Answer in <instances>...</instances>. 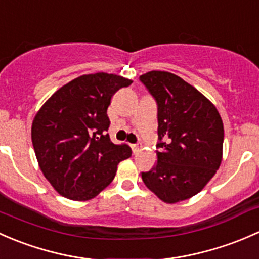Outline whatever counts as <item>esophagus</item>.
Returning <instances> with one entry per match:
<instances>
[{
	"instance_id": "34e87169",
	"label": "esophagus",
	"mask_w": 259,
	"mask_h": 259,
	"mask_svg": "<svg viewBox=\"0 0 259 259\" xmlns=\"http://www.w3.org/2000/svg\"><path fill=\"white\" fill-rule=\"evenodd\" d=\"M131 148H132L133 153H137V152L140 151V146L138 145H131Z\"/></svg>"
}]
</instances>
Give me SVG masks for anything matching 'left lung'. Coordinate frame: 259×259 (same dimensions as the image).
<instances>
[{"instance_id":"left-lung-1","label":"left lung","mask_w":259,"mask_h":259,"mask_svg":"<svg viewBox=\"0 0 259 259\" xmlns=\"http://www.w3.org/2000/svg\"><path fill=\"white\" fill-rule=\"evenodd\" d=\"M158 106L157 162L141 173L164 203L186 201L206 187L223 156V122L217 108L192 84L166 71L140 76Z\"/></svg>"}]
</instances>
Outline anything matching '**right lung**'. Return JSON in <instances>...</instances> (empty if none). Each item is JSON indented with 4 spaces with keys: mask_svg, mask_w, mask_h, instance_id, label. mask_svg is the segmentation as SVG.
<instances>
[{
    "mask_svg": "<svg viewBox=\"0 0 259 259\" xmlns=\"http://www.w3.org/2000/svg\"><path fill=\"white\" fill-rule=\"evenodd\" d=\"M132 79L113 73L83 74L58 89L32 122L39 169L53 188L72 201H89L113 181L130 158L127 145H114L105 131L114 93Z\"/></svg>",
    "mask_w": 259,
    "mask_h": 259,
    "instance_id": "add662e5",
    "label": "right lung"
}]
</instances>
